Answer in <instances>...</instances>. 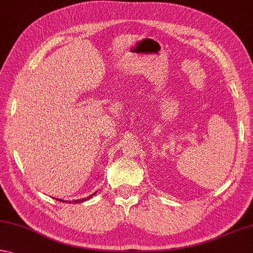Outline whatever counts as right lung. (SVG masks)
Instances as JSON below:
<instances>
[{
  "label": "right lung",
  "mask_w": 253,
  "mask_h": 253,
  "mask_svg": "<svg viewBox=\"0 0 253 253\" xmlns=\"http://www.w3.org/2000/svg\"><path fill=\"white\" fill-rule=\"evenodd\" d=\"M95 194V192H94ZM94 194L93 195H91V196H89V197H86V198H83V199H79V200H73V202L72 203H74V204H78V203H82V202H85V200H87V199H90L92 196H94ZM57 200H59V202H63V203H65V200H62V199H57ZM71 203V202H70Z\"/></svg>",
  "instance_id": "1"
}]
</instances>
